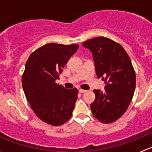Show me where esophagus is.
<instances>
[{"label":"esophagus","instance_id":"obj_1","mask_svg":"<svg viewBox=\"0 0 152 152\" xmlns=\"http://www.w3.org/2000/svg\"><path fill=\"white\" fill-rule=\"evenodd\" d=\"M87 91V90H83V89H79V92L80 93H85V92Z\"/></svg>","mask_w":152,"mask_h":152}]
</instances>
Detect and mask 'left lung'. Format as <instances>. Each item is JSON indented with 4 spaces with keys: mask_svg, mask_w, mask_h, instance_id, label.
<instances>
[{
    "mask_svg": "<svg viewBox=\"0 0 152 152\" xmlns=\"http://www.w3.org/2000/svg\"><path fill=\"white\" fill-rule=\"evenodd\" d=\"M82 45L91 50L96 75L107 83L104 92L93 90L92 113L102 123H113L123 115L134 96L136 76L131 59L120 44L104 37L88 39Z\"/></svg>",
    "mask_w": 152,
    "mask_h": 152,
    "instance_id": "left-lung-1",
    "label": "left lung"
}]
</instances>
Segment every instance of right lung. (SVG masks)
<instances>
[{
	"label": "right lung",
	"instance_id": "add662e5",
	"mask_svg": "<svg viewBox=\"0 0 152 152\" xmlns=\"http://www.w3.org/2000/svg\"><path fill=\"white\" fill-rule=\"evenodd\" d=\"M78 48L76 44H46L35 50L26 63L22 76L26 98L36 115L50 125H62L73 113L77 88L67 90L56 80Z\"/></svg>",
	"mask_w": 152,
	"mask_h": 152
}]
</instances>
